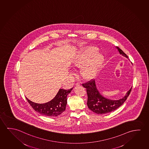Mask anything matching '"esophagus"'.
Instances as JSON below:
<instances>
[{"label": "esophagus", "mask_w": 149, "mask_h": 149, "mask_svg": "<svg viewBox=\"0 0 149 149\" xmlns=\"http://www.w3.org/2000/svg\"><path fill=\"white\" fill-rule=\"evenodd\" d=\"M75 86H80V84L79 83H76Z\"/></svg>", "instance_id": "34e87169"}]
</instances>
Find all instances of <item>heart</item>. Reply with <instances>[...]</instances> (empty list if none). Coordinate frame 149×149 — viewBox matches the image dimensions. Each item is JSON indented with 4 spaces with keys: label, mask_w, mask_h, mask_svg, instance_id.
<instances>
[{
    "label": "heart",
    "mask_w": 149,
    "mask_h": 149,
    "mask_svg": "<svg viewBox=\"0 0 149 149\" xmlns=\"http://www.w3.org/2000/svg\"><path fill=\"white\" fill-rule=\"evenodd\" d=\"M97 53V48L92 47L86 53L79 54L74 61V65L77 67H80L86 62L81 70V74L85 79L94 78L103 67L104 57Z\"/></svg>",
    "instance_id": "heart-1"
}]
</instances>
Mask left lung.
Returning a JSON list of instances; mask_svg holds the SVG:
<instances>
[{"label":"left lung","mask_w":149,"mask_h":149,"mask_svg":"<svg viewBox=\"0 0 149 149\" xmlns=\"http://www.w3.org/2000/svg\"><path fill=\"white\" fill-rule=\"evenodd\" d=\"M119 53L124 57L128 58V56L118 47H116ZM83 86L87 89L88 95L87 105L90 110L97 114H106L117 109L126 101L131 93V89L126 93V95L122 99L118 100H112L107 99L100 93L97 89L95 80H90Z\"/></svg>","instance_id":"left-lung-1"}]
</instances>
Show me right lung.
I'll return each mask as SVG.
<instances>
[{
    "label": "right lung",
    "mask_w": 149,
    "mask_h": 149,
    "mask_svg": "<svg viewBox=\"0 0 149 149\" xmlns=\"http://www.w3.org/2000/svg\"><path fill=\"white\" fill-rule=\"evenodd\" d=\"M73 88L64 90L60 89L55 97L47 103L38 104L26 97L28 103L36 111L47 117H57L65 110L67 104V96Z\"/></svg>",
    "instance_id": "right-lung-1"
}]
</instances>
